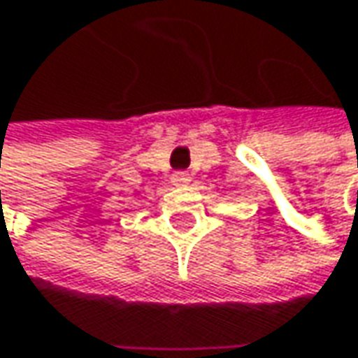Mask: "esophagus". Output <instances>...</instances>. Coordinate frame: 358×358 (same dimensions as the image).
<instances>
[{
  "instance_id": "obj_1",
  "label": "esophagus",
  "mask_w": 358,
  "mask_h": 358,
  "mask_svg": "<svg viewBox=\"0 0 358 358\" xmlns=\"http://www.w3.org/2000/svg\"><path fill=\"white\" fill-rule=\"evenodd\" d=\"M172 182H174L176 186H186V184L190 182V176H188L186 172H174V176H172Z\"/></svg>"
}]
</instances>
